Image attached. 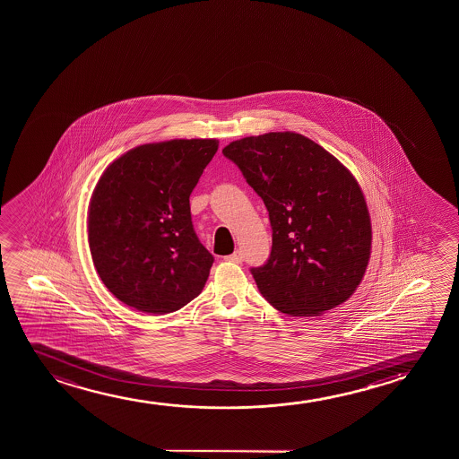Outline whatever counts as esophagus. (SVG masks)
Instances as JSON below:
<instances>
[{"label": "esophagus", "mask_w": 459, "mask_h": 459, "mask_svg": "<svg viewBox=\"0 0 459 459\" xmlns=\"http://www.w3.org/2000/svg\"><path fill=\"white\" fill-rule=\"evenodd\" d=\"M227 262H232V264H241L243 262V254L239 251H235L230 255H227Z\"/></svg>", "instance_id": "34e87169"}]
</instances>
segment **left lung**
Masks as SVG:
<instances>
[{
    "mask_svg": "<svg viewBox=\"0 0 459 459\" xmlns=\"http://www.w3.org/2000/svg\"><path fill=\"white\" fill-rule=\"evenodd\" d=\"M222 153L270 213V258L251 270L264 299L291 316H318L345 302L371 251L370 213L351 172L299 133L247 136Z\"/></svg>",
    "mask_w": 459,
    "mask_h": 459,
    "instance_id": "obj_1",
    "label": "left lung"
}]
</instances>
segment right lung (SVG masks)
Wrapping results in <instances>:
<instances>
[{
	"instance_id": "obj_1",
	"label": "right lung",
	"mask_w": 459,
	"mask_h": 459,
	"mask_svg": "<svg viewBox=\"0 0 459 459\" xmlns=\"http://www.w3.org/2000/svg\"><path fill=\"white\" fill-rule=\"evenodd\" d=\"M218 145H138L101 174L89 204V249L101 282L126 306L170 314L201 295L214 258L193 229L189 195Z\"/></svg>"
}]
</instances>
